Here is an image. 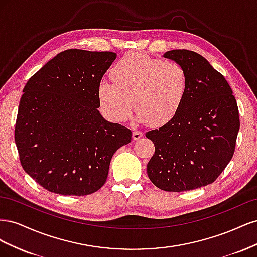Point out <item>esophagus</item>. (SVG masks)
<instances>
[{
	"label": "esophagus",
	"mask_w": 257,
	"mask_h": 257,
	"mask_svg": "<svg viewBox=\"0 0 257 257\" xmlns=\"http://www.w3.org/2000/svg\"><path fill=\"white\" fill-rule=\"evenodd\" d=\"M144 136V134L142 133L141 131H134L133 132V139L134 141H138V139H141Z\"/></svg>",
	"instance_id": "esophagus-1"
}]
</instances>
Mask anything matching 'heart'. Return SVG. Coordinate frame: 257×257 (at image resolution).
Instances as JSON below:
<instances>
[{
    "instance_id": "1",
    "label": "heart",
    "mask_w": 257,
    "mask_h": 257,
    "mask_svg": "<svg viewBox=\"0 0 257 257\" xmlns=\"http://www.w3.org/2000/svg\"><path fill=\"white\" fill-rule=\"evenodd\" d=\"M111 76L113 81H99L97 98L100 110L114 123L126 121L134 106L137 121L165 125L180 110L189 90L184 67L141 52L125 54Z\"/></svg>"
}]
</instances>
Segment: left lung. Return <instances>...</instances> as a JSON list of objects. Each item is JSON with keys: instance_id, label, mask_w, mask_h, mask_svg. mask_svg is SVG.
<instances>
[{"instance_id": "obj_1", "label": "left lung", "mask_w": 257, "mask_h": 257, "mask_svg": "<svg viewBox=\"0 0 257 257\" xmlns=\"http://www.w3.org/2000/svg\"><path fill=\"white\" fill-rule=\"evenodd\" d=\"M163 57L184 67L189 90L175 118L146 134L155 147L147 174L161 190H196L214 182L232 158L240 127L237 102L203 56L175 49Z\"/></svg>"}]
</instances>
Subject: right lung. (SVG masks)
Instances as JSON below:
<instances>
[{"label":"right lung","instance_id":"add662e5","mask_svg":"<svg viewBox=\"0 0 257 257\" xmlns=\"http://www.w3.org/2000/svg\"><path fill=\"white\" fill-rule=\"evenodd\" d=\"M116 53L68 49L27 82L16 143L25 172L49 192L83 196L105 184L112 155L132 132L100 114L97 87Z\"/></svg>","mask_w":257,"mask_h":257}]
</instances>
